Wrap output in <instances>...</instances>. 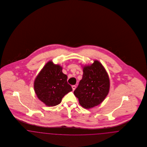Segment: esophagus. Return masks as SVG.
<instances>
[{"mask_svg":"<svg viewBox=\"0 0 147 147\" xmlns=\"http://www.w3.org/2000/svg\"><path fill=\"white\" fill-rule=\"evenodd\" d=\"M71 88H72L73 90L74 91V90H75V89H76V85H73V86H71Z\"/></svg>","mask_w":147,"mask_h":147,"instance_id":"esophagus-1","label":"esophagus"}]
</instances>
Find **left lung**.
Masks as SVG:
<instances>
[{
    "label": "left lung",
    "instance_id": "obj_1",
    "mask_svg": "<svg viewBox=\"0 0 147 147\" xmlns=\"http://www.w3.org/2000/svg\"><path fill=\"white\" fill-rule=\"evenodd\" d=\"M83 75L74 94L80 105L90 109L100 104L108 95L110 82L104 67L98 60L83 66Z\"/></svg>",
    "mask_w": 147,
    "mask_h": 147
}]
</instances>
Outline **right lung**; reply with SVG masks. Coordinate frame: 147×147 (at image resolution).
Instances as JSON below:
<instances>
[{"instance_id":"1","label":"right lung","mask_w":147,"mask_h":147,"mask_svg":"<svg viewBox=\"0 0 147 147\" xmlns=\"http://www.w3.org/2000/svg\"><path fill=\"white\" fill-rule=\"evenodd\" d=\"M62 69L60 65L49 61L35 78V93L38 98L47 106L59 104L64 95L72 91L71 86L67 83V76Z\"/></svg>"}]
</instances>
